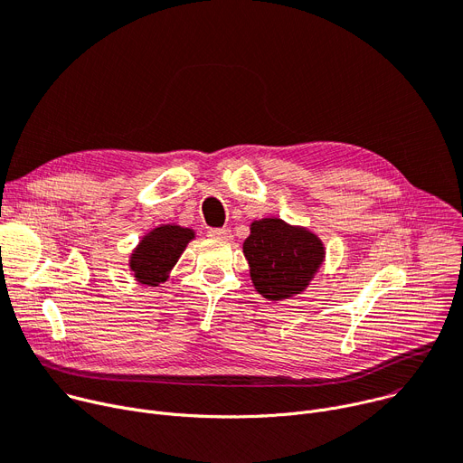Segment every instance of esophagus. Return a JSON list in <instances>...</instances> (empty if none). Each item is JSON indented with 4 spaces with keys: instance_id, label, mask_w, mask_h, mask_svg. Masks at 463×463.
I'll return each instance as SVG.
<instances>
[{
    "instance_id": "1",
    "label": "esophagus",
    "mask_w": 463,
    "mask_h": 463,
    "mask_svg": "<svg viewBox=\"0 0 463 463\" xmlns=\"http://www.w3.org/2000/svg\"><path fill=\"white\" fill-rule=\"evenodd\" d=\"M208 236L215 238V240H229L231 238V231L229 229H210Z\"/></svg>"
}]
</instances>
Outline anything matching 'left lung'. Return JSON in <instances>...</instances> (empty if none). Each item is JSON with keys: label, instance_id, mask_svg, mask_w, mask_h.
I'll return each instance as SVG.
<instances>
[{"label": "left lung", "instance_id": "8db88e82", "mask_svg": "<svg viewBox=\"0 0 463 463\" xmlns=\"http://www.w3.org/2000/svg\"><path fill=\"white\" fill-rule=\"evenodd\" d=\"M241 250L255 290L268 301L303 294L326 262L324 241L317 232L273 215L251 222Z\"/></svg>", "mask_w": 463, "mask_h": 463}]
</instances>
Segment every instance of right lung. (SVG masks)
<instances>
[{
	"label": "right lung",
	"instance_id": "1",
	"mask_svg": "<svg viewBox=\"0 0 463 463\" xmlns=\"http://www.w3.org/2000/svg\"><path fill=\"white\" fill-rule=\"evenodd\" d=\"M192 240H195V231L176 223H162L150 229L128 257L134 281L145 287H160L169 279V273Z\"/></svg>",
	"mask_w": 463,
	"mask_h": 463
}]
</instances>
